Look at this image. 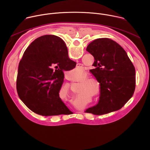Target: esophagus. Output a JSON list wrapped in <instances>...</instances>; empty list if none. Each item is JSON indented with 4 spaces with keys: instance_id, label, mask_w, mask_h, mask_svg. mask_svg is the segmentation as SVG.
<instances>
[{
    "instance_id": "esophagus-1",
    "label": "esophagus",
    "mask_w": 150,
    "mask_h": 150,
    "mask_svg": "<svg viewBox=\"0 0 150 150\" xmlns=\"http://www.w3.org/2000/svg\"><path fill=\"white\" fill-rule=\"evenodd\" d=\"M76 67H79V68H82V66L80 65H77Z\"/></svg>"
}]
</instances>
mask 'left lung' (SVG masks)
<instances>
[{
	"mask_svg": "<svg viewBox=\"0 0 150 150\" xmlns=\"http://www.w3.org/2000/svg\"><path fill=\"white\" fill-rule=\"evenodd\" d=\"M86 50L94 58L90 72L100 83L98 104L85 112L102 115L118 110L133 96L135 69L125 50L108 38L94 40Z\"/></svg>",
	"mask_w": 150,
	"mask_h": 150,
	"instance_id": "obj_1",
	"label": "left lung"
}]
</instances>
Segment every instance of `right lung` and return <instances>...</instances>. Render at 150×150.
<instances>
[{
  "label": "right lung",
  "instance_id": "1",
  "mask_svg": "<svg viewBox=\"0 0 150 150\" xmlns=\"http://www.w3.org/2000/svg\"><path fill=\"white\" fill-rule=\"evenodd\" d=\"M54 65L59 69L53 71L51 67ZM75 66L60 37L46 35L36 38L27 47L19 64L16 79L19 97L38 115L65 114L69 110L59 97L63 71H70Z\"/></svg>",
  "mask_w": 150,
  "mask_h": 150
}]
</instances>
